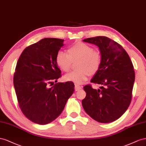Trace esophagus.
<instances>
[{
	"instance_id": "obj_1",
	"label": "esophagus",
	"mask_w": 146,
	"mask_h": 146,
	"mask_svg": "<svg viewBox=\"0 0 146 146\" xmlns=\"http://www.w3.org/2000/svg\"><path fill=\"white\" fill-rule=\"evenodd\" d=\"M74 89H75L76 91H78V90H80L82 89V86H79L78 84H76L75 87H74Z\"/></svg>"
}]
</instances>
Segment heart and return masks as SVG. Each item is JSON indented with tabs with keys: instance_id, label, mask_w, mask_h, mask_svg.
I'll return each instance as SVG.
<instances>
[{
	"instance_id": "b5f03b06",
	"label": "heart",
	"mask_w": 146,
	"mask_h": 146,
	"mask_svg": "<svg viewBox=\"0 0 146 146\" xmlns=\"http://www.w3.org/2000/svg\"><path fill=\"white\" fill-rule=\"evenodd\" d=\"M67 53L59 51L56 56V63L60 70L68 72L72 62L78 60L76 67L64 76L65 80L76 84H82L88 79L90 74L97 73L102 63V55L98 50L85 43L78 42L68 48Z\"/></svg>"
}]
</instances>
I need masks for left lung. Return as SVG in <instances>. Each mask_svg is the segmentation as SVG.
<instances>
[{"mask_svg":"<svg viewBox=\"0 0 146 146\" xmlns=\"http://www.w3.org/2000/svg\"><path fill=\"white\" fill-rule=\"evenodd\" d=\"M83 41L98 46L102 63L90 81L101 87L97 90L91 84L84 87L86 96L82 101V107L98 122L115 121L124 114L131 103L135 79L132 62L121 45L106 36L92 37Z\"/></svg>","mask_w":146,"mask_h":146,"instance_id":"left-lung-1","label":"left lung"}]
</instances>
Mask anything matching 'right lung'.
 I'll list each match as a JSON object with an SVG mask.
<instances>
[{"instance_id":"obj_1","label":"right lung","mask_w":146,"mask_h":146,"mask_svg":"<svg viewBox=\"0 0 146 146\" xmlns=\"http://www.w3.org/2000/svg\"><path fill=\"white\" fill-rule=\"evenodd\" d=\"M63 42L55 38L41 40L25 48L16 64L13 84L18 105L23 114L37 124L55 120L74 90L72 81L53 85L61 77L55 59Z\"/></svg>"}]
</instances>
